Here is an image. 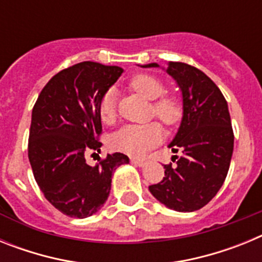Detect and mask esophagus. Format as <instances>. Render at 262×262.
I'll use <instances>...</instances> for the list:
<instances>
[{"mask_svg": "<svg viewBox=\"0 0 262 262\" xmlns=\"http://www.w3.org/2000/svg\"><path fill=\"white\" fill-rule=\"evenodd\" d=\"M131 163L134 164V165H138V166H144L145 164V160H140V159H135V157H134V159H131Z\"/></svg>", "mask_w": 262, "mask_h": 262, "instance_id": "obj_1", "label": "esophagus"}]
</instances>
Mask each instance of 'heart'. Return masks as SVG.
Returning <instances> with one entry per match:
<instances>
[{
	"mask_svg": "<svg viewBox=\"0 0 262 262\" xmlns=\"http://www.w3.org/2000/svg\"><path fill=\"white\" fill-rule=\"evenodd\" d=\"M129 85L147 99H156L154 113L164 124L173 126L182 118V105L174 96H163L165 86L157 77L140 73L131 78ZM98 113L103 123H113L117 118V94L114 89L106 90L98 103ZM163 139V128L157 122L128 124L122 127L110 138V147L133 157H142L156 147Z\"/></svg>",
	"mask_w": 262,
	"mask_h": 262,
	"instance_id": "heart-1",
	"label": "heart"
}]
</instances>
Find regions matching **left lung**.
I'll use <instances>...</instances> for the list:
<instances>
[{
	"label": "left lung",
	"mask_w": 262,
	"mask_h": 262,
	"mask_svg": "<svg viewBox=\"0 0 262 262\" xmlns=\"http://www.w3.org/2000/svg\"><path fill=\"white\" fill-rule=\"evenodd\" d=\"M166 72L182 92L181 126L169 144L182 156H173L176 165H164L165 177L151 185L149 191L169 209L191 212L207 205L223 185L233 152V131L226 98L209 76L178 61L169 62Z\"/></svg>",
	"instance_id": "8db88e82"
}]
</instances>
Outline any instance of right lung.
<instances>
[{
  "label": "right lung",
  "instance_id": "1",
  "mask_svg": "<svg viewBox=\"0 0 262 262\" xmlns=\"http://www.w3.org/2000/svg\"><path fill=\"white\" fill-rule=\"evenodd\" d=\"M119 67L82 61L62 69L36 99L29 135V160L46 200L71 217H88L101 209L111 176L123 154L107 155L96 166L85 155L101 151L99 99L122 75Z\"/></svg>",
  "mask_w": 262,
  "mask_h": 262
}]
</instances>
